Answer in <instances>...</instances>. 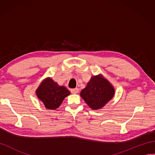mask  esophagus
I'll return each mask as SVG.
<instances>
[{"mask_svg": "<svg viewBox=\"0 0 155 155\" xmlns=\"http://www.w3.org/2000/svg\"><path fill=\"white\" fill-rule=\"evenodd\" d=\"M70 91H71V93H72V94H77L79 92V89H78V88H75V89H72Z\"/></svg>", "mask_w": 155, "mask_h": 155, "instance_id": "34e87169", "label": "esophagus"}]
</instances>
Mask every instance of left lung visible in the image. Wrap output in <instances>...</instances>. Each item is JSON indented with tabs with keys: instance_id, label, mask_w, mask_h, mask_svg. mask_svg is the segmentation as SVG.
I'll list each match as a JSON object with an SVG mask.
<instances>
[{
	"instance_id": "left-lung-1",
	"label": "left lung",
	"mask_w": 155,
	"mask_h": 155,
	"mask_svg": "<svg viewBox=\"0 0 155 155\" xmlns=\"http://www.w3.org/2000/svg\"><path fill=\"white\" fill-rule=\"evenodd\" d=\"M115 88L102 74L91 78L86 87L82 89L81 97L93 110H100L114 98Z\"/></svg>"
}]
</instances>
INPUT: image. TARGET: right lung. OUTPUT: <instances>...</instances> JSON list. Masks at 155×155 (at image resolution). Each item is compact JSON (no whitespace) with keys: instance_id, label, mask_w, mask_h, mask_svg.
Instances as JSON below:
<instances>
[{"instance_id":"obj_1","label":"right lung","mask_w":155,"mask_h":155,"mask_svg":"<svg viewBox=\"0 0 155 155\" xmlns=\"http://www.w3.org/2000/svg\"><path fill=\"white\" fill-rule=\"evenodd\" d=\"M36 94L45 108L54 110L61 105L64 99L70 94V91L64 86L58 85L51 78H46L37 88Z\"/></svg>"}]
</instances>
